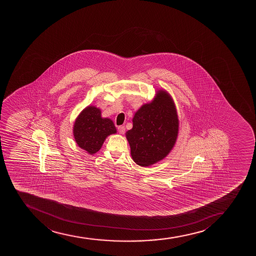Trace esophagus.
<instances>
[{"mask_svg":"<svg viewBox=\"0 0 256 256\" xmlns=\"http://www.w3.org/2000/svg\"><path fill=\"white\" fill-rule=\"evenodd\" d=\"M118 130L120 134H124L126 132V127L123 126H118Z\"/></svg>","mask_w":256,"mask_h":256,"instance_id":"34e87169","label":"esophagus"}]
</instances>
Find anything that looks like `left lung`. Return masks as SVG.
Instances as JSON below:
<instances>
[{"mask_svg":"<svg viewBox=\"0 0 256 256\" xmlns=\"http://www.w3.org/2000/svg\"><path fill=\"white\" fill-rule=\"evenodd\" d=\"M126 132L133 160L148 166L168 156L178 132V118L174 100L166 92H158L154 100L142 106Z\"/></svg>","mask_w":256,"mask_h":256,"instance_id":"8db88e82","label":"left lung"}]
</instances>
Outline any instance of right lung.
I'll list each match as a JSON object with an SVG mask.
<instances>
[{"instance_id":"add662e5","label":"right lung","mask_w":256,"mask_h":256,"mask_svg":"<svg viewBox=\"0 0 256 256\" xmlns=\"http://www.w3.org/2000/svg\"><path fill=\"white\" fill-rule=\"evenodd\" d=\"M114 133H116L114 124L100 117V109L94 106L84 109L74 124L75 141L90 154L99 151L106 136Z\"/></svg>"}]
</instances>
